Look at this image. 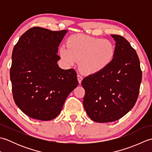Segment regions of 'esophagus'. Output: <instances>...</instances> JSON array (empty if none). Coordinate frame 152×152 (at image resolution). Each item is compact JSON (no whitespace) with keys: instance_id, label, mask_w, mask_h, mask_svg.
Listing matches in <instances>:
<instances>
[{"instance_id":"obj_1","label":"esophagus","mask_w":152,"mask_h":152,"mask_svg":"<svg viewBox=\"0 0 152 152\" xmlns=\"http://www.w3.org/2000/svg\"><path fill=\"white\" fill-rule=\"evenodd\" d=\"M77 78H78V83H82V80H83V78L80 75V74H78V75H77Z\"/></svg>"}]
</instances>
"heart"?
Masks as SVG:
<instances>
[{
    "label": "heart",
    "mask_w": 152,
    "mask_h": 152,
    "mask_svg": "<svg viewBox=\"0 0 152 152\" xmlns=\"http://www.w3.org/2000/svg\"><path fill=\"white\" fill-rule=\"evenodd\" d=\"M59 53L66 65H74L80 61L82 72L92 75L101 72L112 63L115 47L108 40L79 34L71 36L66 46L59 48Z\"/></svg>",
    "instance_id": "heart-1"
}]
</instances>
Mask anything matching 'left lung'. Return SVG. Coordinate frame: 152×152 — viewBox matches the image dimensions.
Masks as SVG:
<instances>
[{"mask_svg": "<svg viewBox=\"0 0 152 152\" xmlns=\"http://www.w3.org/2000/svg\"><path fill=\"white\" fill-rule=\"evenodd\" d=\"M115 42L112 63L101 72L82 80L83 106L89 117L99 123L112 122L133 108L139 93L142 71L138 57L129 42L111 34Z\"/></svg>", "mask_w": 152, "mask_h": 152, "instance_id": "8db88e82", "label": "left lung"}]
</instances>
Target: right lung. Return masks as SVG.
I'll list each match as a JSON object with an SVG mask.
<instances>
[{"mask_svg": "<svg viewBox=\"0 0 152 152\" xmlns=\"http://www.w3.org/2000/svg\"><path fill=\"white\" fill-rule=\"evenodd\" d=\"M66 30L33 27L22 34L12 51L10 80L15 104L28 117L49 121L60 114L78 85L76 71L57 64L58 47Z\"/></svg>", "mask_w": 152, "mask_h": 152, "instance_id": "1", "label": "right lung"}]
</instances>
